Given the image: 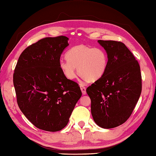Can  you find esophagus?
Returning <instances> with one entry per match:
<instances>
[{
	"label": "esophagus",
	"mask_w": 156,
	"mask_h": 156,
	"mask_svg": "<svg viewBox=\"0 0 156 156\" xmlns=\"http://www.w3.org/2000/svg\"><path fill=\"white\" fill-rule=\"evenodd\" d=\"M80 89H81V90H82V94H87V91H86V90H87V88H86V87H84V86L82 85V84H80Z\"/></svg>",
	"instance_id": "34e87169"
}]
</instances>
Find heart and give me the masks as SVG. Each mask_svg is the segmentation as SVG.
Segmentation results:
<instances>
[{"label":"heart","instance_id":"b5f03b06","mask_svg":"<svg viewBox=\"0 0 156 156\" xmlns=\"http://www.w3.org/2000/svg\"><path fill=\"white\" fill-rule=\"evenodd\" d=\"M66 58L59 62V68L69 80L77 76L76 68L88 81L94 82L105 74L108 66V55L103 48L77 45L66 53Z\"/></svg>","mask_w":156,"mask_h":156}]
</instances>
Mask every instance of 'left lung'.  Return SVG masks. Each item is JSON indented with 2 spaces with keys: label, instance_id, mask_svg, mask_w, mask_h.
<instances>
[{
  "label": "left lung",
  "instance_id": "1",
  "mask_svg": "<svg viewBox=\"0 0 156 156\" xmlns=\"http://www.w3.org/2000/svg\"><path fill=\"white\" fill-rule=\"evenodd\" d=\"M108 55L105 74L87 88L91 113L99 127L111 129L130 117L142 89L140 66L121 41L98 40Z\"/></svg>",
  "mask_w": 156,
  "mask_h": 156
}]
</instances>
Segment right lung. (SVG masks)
Returning <instances> with one entry per match:
<instances>
[{
	"label": "right lung",
	"instance_id": "1",
	"mask_svg": "<svg viewBox=\"0 0 156 156\" xmlns=\"http://www.w3.org/2000/svg\"><path fill=\"white\" fill-rule=\"evenodd\" d=\"M66 36L45 37L28 46L20 55L13 74V84L20 110L38 129L58 131L69 121L82 96L76 82L59 68Z\"/></svg>",
	"mask_w": 156,
	"mask_h": 156
}]
</instances>
